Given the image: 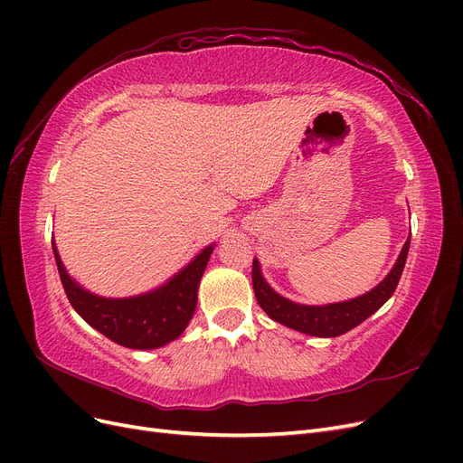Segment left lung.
I'll return each mask as SVG.
<instances>
[{
    "instance_id": "8db88e82",
    "label": "left lung",
    "mask_w": 463,
    "mask_h": 463,
    "mask_svg": "<svg viewBox=\"0 0 463 463\" xmlns=\"http://www.w3.org/2000/svg\"><path fill=\"white\" fill-rule=\"evenodd\" d=\"M410 240L405 241L402 253L394 264V269L378 284L374 289L355 299H349L344 303H332L325 307H313V305H299L288 301L286 298L278 296V293L264 282V278L259 269V260H253V288L259 305L262 311L274 318L276 322L293 330H299L303 334L318 335V338H334V335L345 334L347 330L355 328L363 320L369 318L374 311L392 298L400 282V276L403 272L405 259H408Z\"/></svg>"
}]
</instances>
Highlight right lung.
<instances>
[{
  "label": "right lung",
  "instance_id": "obj_1",
  "mask_svg": "<svg viewBox=\"0 0 463 463\" xmlns=\"http://www.w3.org/2000/svg\"><path fill=\"white\" fill-rule=\"evenodd\" d=\"M52 247L65 296L73 309L111 342L133 349H154L179 338L197 309L199 282L213 253V245L206 247L156 291L129 299H106L75 284L63 269L55 243Z\"/></svg>",
  "mask_w": 463,
  "mask_h": 463
}]
</instances>
